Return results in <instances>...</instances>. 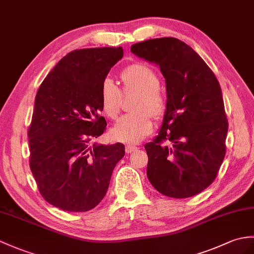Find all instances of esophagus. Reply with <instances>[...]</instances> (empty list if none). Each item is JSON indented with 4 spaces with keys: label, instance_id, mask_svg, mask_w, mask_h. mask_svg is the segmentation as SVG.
Masks as SVG:
<instances>
[{
    "label": "esophagus",
    "instance_id": "obj_1",
    "mask_svg": "<svg viewBox=\"0 0 254 254\" xmlns=\"http://www.w3.org/2000/svg\"><path fill=\"white\" fill-rule=\"evenodd\" d=\"M138 148L136 146H129V145H127V146H126V151H127V154H132V152H135L136 151Z\"/></svg>",
    "mask_w": 254,
    "mask_h": 254
}]
</instances>
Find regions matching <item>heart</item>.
Returning a JSON list of instances; mask_svg holds the SVG:
<instances>
[{
  "label": "heart",
  "mask_w": 254,
  "mask_h": 254,
  "mask_svg": "<svg viewBox=\"0 0 254 254\" xmlns=\"http://www.w3.org/2000/svg\"><path fill=\"white\" fill-rule=\"evenodd\" d=\"M122 91L125 94L136 93L132 114L123 116L110 129L115 140L126 144H137L148 136L152 129L151 116L161 118L167 109L166 96L159 85L157 73L148 66L135 64L121 72ZM123 94L115 82L107 78L99 90L100 107L110 119H117L122 106Z\"/></svg>",
  "instance_id": "obj_1"
}]
</instances>
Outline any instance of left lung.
<instances>
[{
	"label": "left lung",
	"instance_id": "1",
	"mask_svg": "<svg viewBox=\"0 0 254 254\" xmlns=\"http://www.w3.org/2000/svg\"><path fill=\"white\" fill-rule=\"evenodd\" d=\"M131 52L158 64L166 79L162 126L145 145L147 178L164 196L192 197L212 184L225 157L228 122L219 81L179 39L147 40L133 44Z\"/></svg>",
	"mask_w": 254,
	"mask_h": 254
}]
</instances>
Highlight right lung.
<instances>
[{"instance_id":"1","label":"right lung","mask_w":254,"mask_h":254,"mask_svg":"<svg viewBox=\"0 0 254 254\" xmlns=\"http://www.w3.org/2000/svg\"><path fill=\"white\" fill-rule=\"evenodd\" d=\"M122 47L75 50L58 62L40 85L30 127V169L47 202L86 212L102 201L125 146L96 144L106 129L99 90Z\"/></svg>"}]
</instances>
